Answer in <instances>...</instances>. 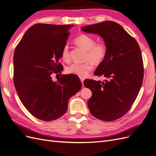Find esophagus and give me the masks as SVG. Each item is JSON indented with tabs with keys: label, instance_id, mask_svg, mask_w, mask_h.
Returning <instances> with one entry per match:
<instances>
[{
	"label": "esophagus",
	"instance_id": "esophagus-1",
	"mask_svg": "<svg viewBox=\"0 0 156 156\" xmlns=\"http://www.w3.org/2000/svg\"><path fill=\"white\" fill-rule=\"evenodd\" d=\"M80 80H81V83H82V84H83V86H84L83 83H84V77H80Z\"/></svg>",
	"mask_w": 156,
	"mask_h": 156
}]
</instances>
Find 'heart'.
I'll return each mask as SVG.
<instances>
[{
    "mask_svg": "<svg viewBox=\"0 0 156 156\" xmlns=\"http://www.w3.org/2000/svg\"><path fill=\"white\" fill-rule=\"evenodd\" d=\"M75 43L86 51L83 63H73L68 66L66 70L68 73L78 76L86 77L92 69V64L99 65L104 61L107 54V46L104 43H95V40L87 34H80L76 38ZM61 57L65 62L70 61L69 47L65 45L61 52Z\"/></svg>",
    "mask_w": 156,
    "mask_h": 156,
    "instance_id": "obj_1",
    "label": "heart"
}]
</instances>
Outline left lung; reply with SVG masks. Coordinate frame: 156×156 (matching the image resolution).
I'll list each match as a JSON object with an SVG mask.
<instances>
[{
    "label": "left lung",
    "mask_w": 156,
    "mask_h": 156,
    "mask_svg": "<svg viewBox=\"0 0 156 156\" xmlns=\"http://www.w3.org/2000/svg\"><path fill=\"white\" fill-rule=\"evenodd\" d=\"M97 34L107 46V54L94 75L104 81L86 79L84 85L92 91L88 105L91 114L105 122L121 118L130 109L143 83V63L138 42L120 24L105 21L81 27Z\"/></svg>",
    "instance_id": "left-lung-1"
}]
</instances>
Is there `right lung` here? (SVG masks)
Masks as SVG:
<instances>
[{
  "mask_svg": "<svg viewBox=\"0 0 156 156\" xmlns=\"http://www.w3.org/2000/svg\"><path fill=\"white\" fill-rule=\"evenodd\" d=\"M73 26L33 25L15 50L13 80L18 95L29 113L43 121L63 116L68 100L82 87L74 75H63L56 82L51 77L63 69L59 61Z\"/></svg>",
  "mask_w": 156,
  "mask_h": 156,
  "instance_id": "add662e5",
  "label": "right lung"
}]
</instances>
